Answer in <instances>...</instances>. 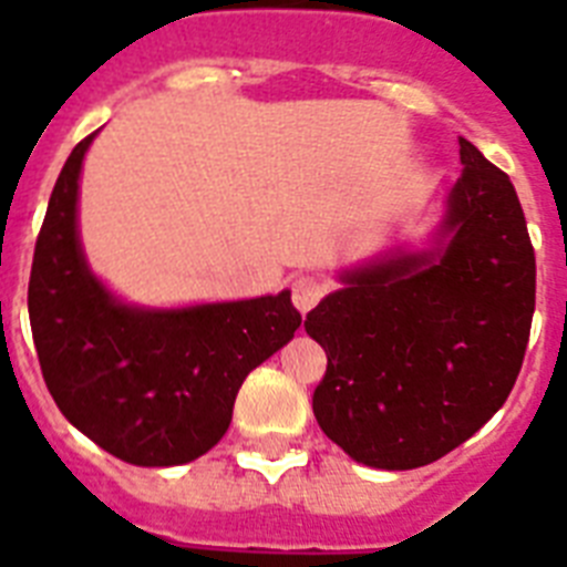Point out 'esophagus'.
I'll use <instances>...</instances> for the list:
<instances>
[{
    "instance_id": "1",
    "label": "esophagus",
    "mask_w": 567,
    "mask_h": 567,
    "mask_svg": "<svg viewBox=\"0 0 567 567\" xmlns=\"http://www.w3.org/2000/svg\"><path fill=\"white\" fill-rule=\"evenodd\" d=\"M323 292H327V287H323V280H318L315 275H300V278L292 280V300L295 307L303 315L323 298Z\"/></svg>"
}]
</instances>
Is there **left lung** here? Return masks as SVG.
Returning a JSON list of instances; mask_svg holds the SVG:
<instances>
[{
    "label": "left lung",
    "instance_id": "left-lung-1",
    "mask_svg": "<svg viewBox=\"0 0 567 567\" xmlns=\"http://www.w3.org/2000/svg\"><path fill=\"white\" fill-rule=\"evenodd\" d=\"M437 247L340 275L307 315L327 352L312 412L363 465H429L480 432L523 369L537 260L508 175L460 138Z\"/></svg>",
    "mask_w": 567,
    "mask_h": 567
}]
</instances>
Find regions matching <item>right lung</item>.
I'll return each instance as SVG.
<instances>
[{"label":"right lung","instance_id":"right-lung-1","mask_svg":"<svg viewBox=\"0 0 567 567\" xmlns=\"http://www.w3.org/2000/svg\"><path fill=\"white\" fill-rule=\"evenodd\" d=\"M73 147L50 195L30 269L28 312L42 378L59 412L113 457L182 465L213 449L240 383L300 327L292 295L187 309L127 307L90 272L76 229Z\"/></svg>","mask_w":567,"mask_h":567}]
</instances>
